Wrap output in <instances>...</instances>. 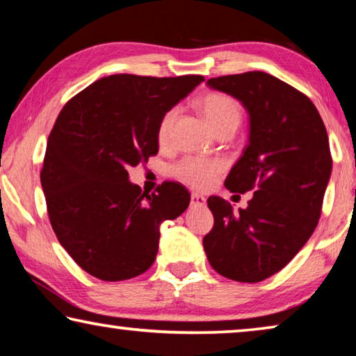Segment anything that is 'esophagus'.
I'll use <instances>...</instances> for the list:
<instances>
[{
  "label": "esophagus",
  "mask_w": 356,
  "mask_h": 356,
  "mask_svg": "<svg viewBox=\"0 0 356 356\" xmlns=\"http://www.w3.org/2000/svg\"><path fill=\"white\" fill-rule=\"evenodd\" d=\"M190 203H192V206H204L206 198L200 193H192V196H190Z\"/></svg>",
  "instance_id": "esophagus-1"
}]
</instances>
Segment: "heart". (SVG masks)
<instances>
[{"label":"heart","instance_id":"b5f03b06","mask_svg":"<svg viewBox=\"0 0 356 356\" xmlns=\"http://www.w3.org/2000/svg\"><path fill=\"white\" fill-rule=\"evenodd\" d=\"M198 108L206 121L216 132L233 131L241 123L243 111L240 104L229 94L224 92H206L198 99ZM177 108L164 111L158 123L156 137L160 144H166L171 134V127L176 120ZM225 171V163L219 158H201L185 156L184 160L174 164L172 174L184 184L192 185L195 188H208L216 182L217 177Z\"/></svg>","mask_w":356,"mask_h":356}]
</instances>
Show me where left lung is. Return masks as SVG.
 Here are the masks:
<instances>
[{"label":"left lung","instance_id":"obj_1","mask_svg":"<svg viewBox=\"0 0 356 356\" xmlns=\"http://www.w3.org/2000/svg\"><path fill=\"white\" fill-rule=\"evenodd\" d=\"M208 86L248 110L249 144L225 187L254 192L240 214L209 196L214 227L203 246L222 277L259 283L293 261L316 229L332 169L327 132L304 92L265 72L211 78Z\"/></svg>","mask_w":356,"mask_h":356}]
</instances>
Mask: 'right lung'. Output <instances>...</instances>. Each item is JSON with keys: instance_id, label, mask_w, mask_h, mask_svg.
<instances>
[{"instance_id": "obj_1", "label": "right lung", "mask_w": 356, "mask_h": 356, "mask_svg": "<svg viewBox=\"0 0 356 356\" xmlns=\"http://www.w3.org/2000/svg\"><path fill=\"white\" fill-rule=\"evenodd\" d=\"M204 78L110 75L68 100L47 139L41 169L49 222L84 272L121 281L155 262L160 225L188 208L182 184L166 180L152 195L131 184L127 168L158 153L156 129Z\"/></svg>"}]
</instances>
